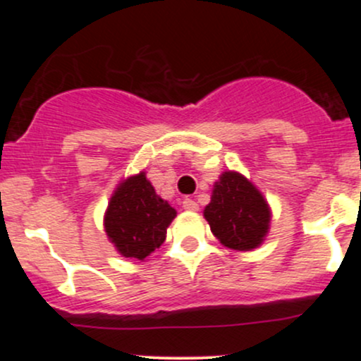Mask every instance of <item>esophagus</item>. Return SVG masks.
<instances>
[{
    "mask_svg": "<svg viewBox=\"0 0 361 361\" xmlns=\"http://www.w3.org/2000/svg\"><path fill=\"white\" fill-rule=\"evenodd\" d=\"M181 204H183L185 210H192V212L198 210V204L193 200V198H183V202H181Z\"/></svg>",
    "mask_w": 361,
    "mask_h": 361,
    "instance_id": "1",
    "label": "esophagus"
}]
</instances>
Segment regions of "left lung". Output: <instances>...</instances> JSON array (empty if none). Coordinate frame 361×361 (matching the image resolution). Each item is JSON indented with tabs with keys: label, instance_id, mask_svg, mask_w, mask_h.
Returning <instances> with one entry per match:
<instances>
[{
	"label": "left lung",
	"instance_id": "8db88e82",
	"mask_svg": "<svg viewBox=\"0 0 361 361\" xmlns=\"http://www.w3.org/2000/svg\"><path fill=\"white\" fill-rule=\"evenodd\" d=\"M204 215L215 238L231 250L250 251L263 243L270 227V209L256 186L243 175L226 171L215 181Z\"/></svg>",
	"mask_w": 361,
	"mask_h": 361
}]
</instances>
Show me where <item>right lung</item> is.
I'll return each mask as SVG.
<instances>
[{
	"instance_id": "right-lung-1",
	"label": "right lung",
	"mask_w": 361,
	"mask_h": 361,
	"mask_svg": "<svg viewBox=\"0 0 361 361\" xmlns=\"http://www.w3.org/2000/svg\"><path fill=\"white\" fill-rule=\"evenodd\" d=\"M176 210L157 197L144 173L120 183L105 214V231L126 258L144 259L166 239Z\"/></svg>"
}]
</instances>
